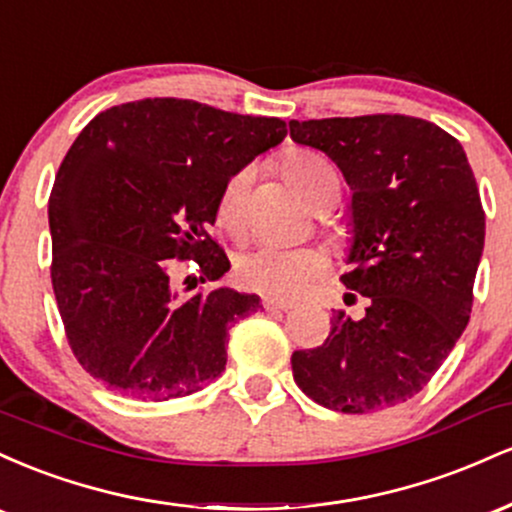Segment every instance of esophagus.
I'll return each mask as SVG.
<instances>
[{"mask_svg": "<svg viewBox=\"0 0 512 512\" xmlns=\"http://www.w3.org/2000/svg\"><path fill=\"white\" fill-rule=\"evenodd\" d=\"M262 308L267 310V313H286V310L291 308V303H279V301H272V298H264Z\"/></svg>", "mask_w": 512, "mask_h": 512, "instance_id": "1", "label": "esophagus"}]
</instances>
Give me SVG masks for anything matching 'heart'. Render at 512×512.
Returning a JSON list of instances; mask_svg holds the SVG:
<instances>
[{
	"instance_id": "obj_1",
	"label": "heart",
	"mask_w": 512,
	"mask_h": 512,
	"mask_svg": "<svg viewBox=\"0 0 512 512\" xmlns=\"http://www.w3.org/2000/svg\"><path fill=\"white\" fill-rule=\"evenodd\" d=\"M284 175L293 190L313 209H330L339 197V180L330 163L310 151H296L286 156ZM250 173L238 170L223 185L216 221L231 236H243L245 231V202H248ZM327 272V260L315 248H257L245 252L236 264V279L243 289L262 293L276 301H293L303 296L317 279Z\"/></svg>"
}]
</instances>
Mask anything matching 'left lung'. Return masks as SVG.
<instances>
[{"label":"left lung","mask_w":512,"mask_h":512,"mask_svg":"<svg viewBox=\"0 0 512 512\" xmlns=\"http://www.w3.org/2000/svg\"><path fill=\"white\" fill-rule=\"evenodd\" d=\"M289 129L351 187L354 269L342 281L368 298L361 320L339 310L325 344L293 351V380L344 414L395 407L424 390L469 322L486 231L477 180L462 144L419 117L291 120Z\"/></svg>","instance_id":"8db88e82"}]
</instances>
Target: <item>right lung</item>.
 I'll return each mask as SVG.
<instances>
[{"label":"right lung","mask_w":512,"mask_h":512,"mask_svg":"<svg viewBox=\"0 0 512 512\" xmlns=\"http://www.w3.org/2000/svg\"><path fill=\"white\" fill-rule=\"evenodd\" d=\"M284 137L279 117L182 98L115 105L81 129L52 185L50 276L76 361L108 390L166 402L223 373L228 330L260 298H182L173 262L195 260L202 284L231 269L209 236L223 185Z\"/></svg>","instance_id":"add662e5"}]
</instances>
